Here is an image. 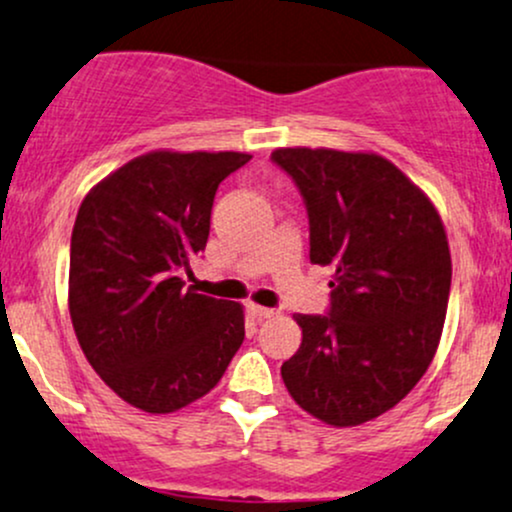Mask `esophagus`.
I'll use <instances>...</instances> for the list:
<instances>
[{"label":"esophagus","instance_id":"obj_1","mask_svg":"<svg viewBox=\"0 0 512 512\" xmlns=\"http://www.w3.org/2000/svg\"><path fill=\"white\" fill-rule=\"evenodd\" d=\"M247 311H250V316H255V318H274V316H277V311H274V308L257 306V303H250V306H247Z\"/></svg>","mask_w":512,"mask_h":512}]
</instances>
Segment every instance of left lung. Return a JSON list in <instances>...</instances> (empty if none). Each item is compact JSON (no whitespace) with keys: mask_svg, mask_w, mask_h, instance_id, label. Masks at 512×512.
Listing matches in <instances>:
<instances>
[{"mask_svg":"<svg viewBox=\"0 0 512 512\" xmlns=\"http://www.w3.org/2000/svg\"><path fill=\"white\" fill-rule=\"evenodd\" d=\"M308 213V257L333 265L325 316L296 313L303 340L282 364L291 398L335 428L379 418L430 367L452 260L435 206L381 155L282 148Z\"/></svg>","mask_w":512,"mask_h":512,"instance_id":"obj_1","label":"left lung"}]
</instances>
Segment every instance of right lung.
<instances>
[{
    "mask_svg": "<svg viewBox=\"0 0 512 512\" xmlns=\"http://www.w3.org/2000/svg\"><path fill=\"white\" fill-rule=\"evenodd\" d=\"M245 153H148L84 196L70 243V316L104 384L145 413H172L221 381L245 340L243 306L196 294L218 184Z\"/></svg>",
    "mask_w": 512,
    "mask_h": 512,
    "instance_id": "add662e5",
    "label": "right lung"
}]
</instances>
